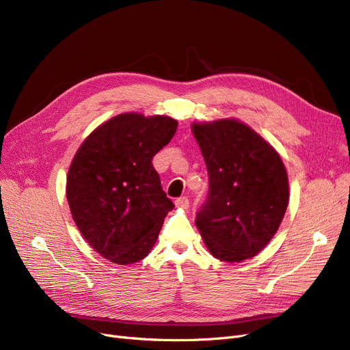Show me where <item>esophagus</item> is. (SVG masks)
I'll return each instance as SVG.
<instances>
[{"label": "esophagus", "instance_id": "34e87169", "mask_svg": "<svg viewBox=\"0 0 350 350\" xmlns=\"http://www.w3.org/2000/svg\"><path fill=\"white\" fill-rule=\"evenodd\" d=\"M175 206L180 208H188L189 207V200L187 197H179L175 200Z\"/></svg>", "mask_w": 350, "mask_h": 350}]
</instances>
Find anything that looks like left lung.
Listing matches in <instances>:
<instances>
[{
    "label": "left lung",
    "mask_w": 350,
    "mask_h": 350,
    "mask_svg": "<svg viewBox=\"0 0 350 350\" xmlns=\"http://www.w3.org/2000/svg\"><path fill=\"white\" fill-rule=\"evenodd\" d=\"M206 161L208 196L196 224L211 255L242 262L267 246L284 219L290 189L280 154L234 118L192 124Z\"/></svg>",
    "instance_id": "1"
}]
</instances>
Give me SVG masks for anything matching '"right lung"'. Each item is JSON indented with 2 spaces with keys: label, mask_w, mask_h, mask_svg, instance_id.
<instances>
[{
  "label": "right lung",
  "mask_w": 350,
  "mask_h": 350,
  "mask_svg": "<svg viewBox=\"0 0 350 350\" xmlns=\"http://www.w3.org/2000/svg\"><path fill=\"white\" fill-rule=\"evenodd\" d=\"M176 127L166 116L124 113L95 129L75 153L66 179L70 214L103 258L130 265L146 258L156 243L175 206L152 159Z\"/></svg>",
  "instance_id": "1"
}]
</instances>
